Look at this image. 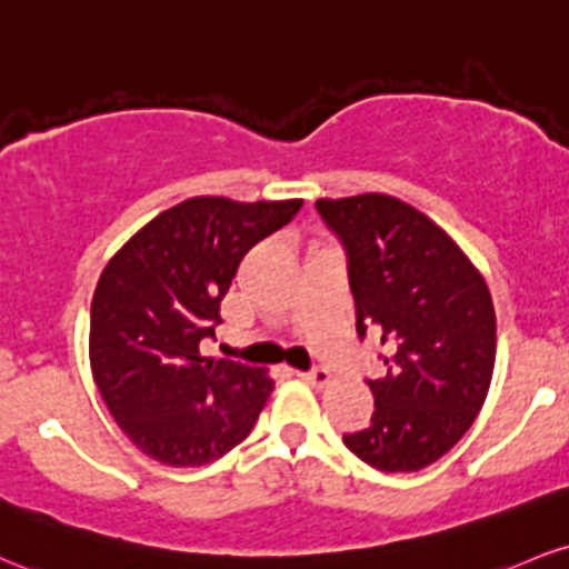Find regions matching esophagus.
<instances>
[{
  "label": "esophagus",
  "instance_id": "34e87169",
  "mask_svg": "<svg viewBox=\"0 0 569 569\" xmlns=\"http://www.w3.org/2000/svg\"><path fill=\"white\" fill-rule=\"evenodd\" d=\"M299 376H302V381H307V385H312V387H326L328 381H331V371L323 366H315L312 371H305Z\"/></svg>",
  "mask_w": 569,
  "mask_h": 569
}]
</instances>
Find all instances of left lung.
<instances>
[{"label": "left lung", "mask_w": 569, "mask_h": 569, "mask_svg": "<svg viewBox=\"0 0 569 569\" xmlns=\"http://www.w3.org/2000/svg\"><path fill=\"white\" fill-rule=\"evenodd\" d=\"M347 251L358 337L381 339L385 379H368L371 423L345 435L379 471H419L448 453L480 413L496 366L488 283L442 228L400 198L315 201Z\"/></svg>", "instance_id": "1"}]
</instances>
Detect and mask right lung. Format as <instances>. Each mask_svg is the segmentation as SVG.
Segmentation results:
<instances>
[{"instance_id": "add662e5", "label": "right lung", "mask_w": 569, "mask_h": 569, "mask_svg": "<svg viewBox=\"0 0 569 569\" xmlns=\"http://www.w3.org/2000/svg\"><path fill=\"white\" fill-rule=\"evenodd\" d=\"M302 201L188 198L137 230L106 264L89 315V362L129 440L167 467H207L249 437L272 379L201 352L251 246Z\"/></svg>"}]
</instances>
